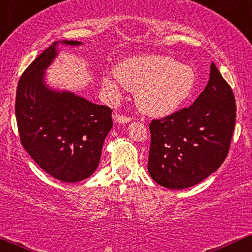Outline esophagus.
<instances>
[{"mask_svg": "<svg viewBox=\"0 0 252 252\" xmlns=\"http://www.w3.org/2000/svg\"><path fill=\"white\" fill-rule=\"evenodd\" d=\"M112 118H114L115 122H116V123H121V124L129 123L130 121H131V118H130V117H128V116H123V115L117 114V112H115L114 116H112Z\"/></svg>", "mask_w": 252, "mask_h": 252, "instance_id": "obj_1", "label": "esophagus"}]
</instances>
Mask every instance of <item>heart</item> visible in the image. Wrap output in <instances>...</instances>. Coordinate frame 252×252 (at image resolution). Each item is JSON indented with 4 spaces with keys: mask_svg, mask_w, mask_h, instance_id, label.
<instances>
[{
    "mask_svg": "<svg viewBox=\"0 0 252 252\" xmlns=\"http://www.w3.org/2000/svg\"><path fill=\"white\" fill-rule=\"evenodd\" d=\"M117 74L105 73L103 85L114 98L126 86L135 92L136 103L150 116H168L187 100L195 86L192 67L164 56L130 57L116 67Z\"/></svg>",
    "mask_w": 252,
    "mask_h": 252,
    "instance_id": "heart-1",
    "label": "heart"
}]
</instances>
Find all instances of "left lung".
I'll use <instances>...</instances> for the list:
<instances>
[{
	"instance_id": "obj_1",
	"label": "left lung",
	"mask_w": 252,
	"mask_h": 252,
	"mask_svg": "<svg viewBox=\"0 0 252 252\" xmlns=\"http://www.w3.org/2000/svg\"><path fill=\"white\" fill-rule=\"evenodd\" d=\"M235 123V96L212 63L209 83L189 108L149 124V175L170 189L205 180L227 156Z\"/></svg>"
}]
</instances>
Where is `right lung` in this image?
I'll return each instance as SVG.
<instances>
[{
  "mask_svg": "<svg viewBox=\"0 0 252 252\" xmlns=\"http://www.w3.org/2000/svg\"><path fill=\"white\" fill-rule=\"evenodd\" d=\"M58 43L82 45L56 41L28 66L17 85L16 122L22 146L40 168L58 180L78 182L99 164L112 110L46 84L45 71L58 56Z\"/></svg>",
  "mask_w": 252,
  "mask_h": 252,
  "instance_id": "obj_1",
  "label": "right lung"
}]
</instances>
